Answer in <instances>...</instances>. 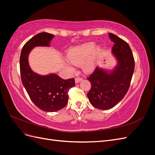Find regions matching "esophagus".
Wrapping results in <instances>:
<instances>
[{
    "label": "esophagus",
    "mask_w": 155,
    "mask_h": 155,
    "mask_svg": "<svg viewBox=\"0 0 155 155\" xmlns=\"http://www.w3.org/2000/svg\"><path fill=\"white\" fill-rule=\"evenodd\" d=\"M83 79L82 78H80V77H77L76 79H75V82H76V83L80 82L81 80Z\"/></svg>",
    "instance_id": "34e87169"
}]
</instances>
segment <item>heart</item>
I'll list each match as a JSON object with an SVG mask.
<instances>
[{
    "label": "heart",
    "instance_id": "heart-1",
    "mask_svg": "<svg viewBox=\"0 0 155 155\" xmlns=\"http://www.w3.org/2000/svg\"><path fill=\"white\" fill-rule=\"evenodd\" d=\"M94 48L95 45L94 43H88L74 48L68 52L67 55L68 60L72 64H80L89 57L83 63V68L86 72H91L94 68L95 60L98 54L97 50H93ZM70 68L72 69V67Z\"/></svg>",
    "mask_w": 155,
    "mask_h": 155
}]
</instances>
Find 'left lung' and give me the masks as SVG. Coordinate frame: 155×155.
Here are the masks:
<instances>
[{
    "mask_svg": "<svg viewBox=\"0 0 155 155\" xmlns=\"http://www.w3.org/2000/svg\"><path fill=\"white\" fill-rule=\"evenodd\" d=\"M114 43L112 52L118 60V65L110 73L96 67L87 79L91 88L87 96L97 109L107 110L114 107L127 92L134 70V59L129 45L119 37L109 33Z\"/></svg>",
    "mask_w": 155,
    "mask_h": 155,
    "instance_id": "1",
    "label": "left lung"
}]
</instances>
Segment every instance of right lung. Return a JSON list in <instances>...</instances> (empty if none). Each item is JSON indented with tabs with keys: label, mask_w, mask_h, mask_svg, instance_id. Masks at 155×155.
Returning a JSON list of instances; mask_svg holds the SVG:
<instances>
[{
	"label": "right lung",
	"mask_w": 155,
	"mask_h": 155,
	"mask_svg": "<svg viewBox=\"0 0 155 155\" xmlns=\"http://www.w3.org/2000/svg\"><path fill=\"white\" fill-rule=\"evenodd\" d=\"M54 35L42 32L33 37L23 46L20 57L22 83L32 102L42 110L55 112L67 105L69 89L75 85L74 78L63 79L57 74L41 76L28 64V55L35 46H49Z\"/></svg>",
	"instance_id": "add662e5"
}]
</instances>
